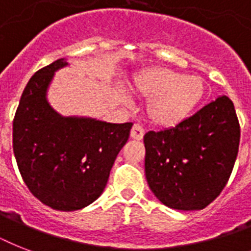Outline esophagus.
I'll use <instances>...</instances> for the list:
<instances>
[{"instance_id":"1","label":"esophagus","mask_w":251,"mask_h":251,"mask_svg":"<svg viewBox=\"0 0 251 251\" xmlns=\"http://www.w3.org/2000/svg\"><path fill=\"white\" fill-rule=\"evenodd\" d=\"M143 135H145V129H143L141 125L135 124V125L133 126L131 131H130V137L133 138V139H137V141H141L142 138H143Z\"/></svg>"}]
</instances>
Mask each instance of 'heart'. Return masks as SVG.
I'll return each mask as SVG.
<instances>
[{
  "mask_svg": "<svg viewBox=\"0 0 251 251\" xmlns=\"http://www.w3.org/2000/svg\"><path fill=\"white\" fill-rule=\"evenodd\" d=\"M138 95L150 99V121L161 127L178 125L202 100L204 84L199 76L183 75L169 69L147 70L134 80Z\"/></svg>",
  "mask_w": 251,
  "mask_h": 251,
  "instance_id": "obj_1",
  "label": "heart"
}]
</instances>
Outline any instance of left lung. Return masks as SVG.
<instances>
[{"instance_id":"left-lung-1","label":"left lung","mask_w":251,"mask_h":251,"mask_svg":"<svg viewBox=\"0 0 251 251\" xmlns=\"http://www.w3.org/2000/svg\"><path fill=\"white\" fill-rule=\"evenodd\" d=\"M232 100L219 96L178 125L145 135L146 178L169 208L203 210L226 187L240 145Z\"/></svg>"}]
</instances>
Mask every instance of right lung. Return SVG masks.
Returning a JSON list of instances; mask_svg holds the SVG:
<instances>
[{
    "label": "right lung",
    "mask_w": 251,
    "mask_h": 251,
    "mask_svg": "<svg viewBox=\"0 0 251 251\" xmlns=\"http://www.w3.org/2000/svg\"><path fill=\"white\" fill-rule=\"evenodd\" d=\"M64 58L37 70L28 80L13 121V150L28 190L45 206L75 211L101 195L133 124L62 117L47 100Z\"/></svg>",
    "instance_id": "obj_1"
}]
</instances>
